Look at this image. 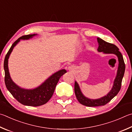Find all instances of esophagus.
<instances>
[{
  "mask_svg": "<svg viewBox=\"0 0 132 132\" xmlns=\"http://www.w3.org/2000/svg\"><path fill=\"white\" fill-rule=\"evenodd\" d=\"M71 69H72V67H71V66H69L68 68L69 70H71Z\"/></svg>",
  "mask_w": 132,
  "mask_h": 132,
  "instance_id": "34e87169",
  "label": "esophagus"
}]
</instances>
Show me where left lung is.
Masks as SVG:
<instances>
[{
    "label": "left lung",
    "mask_w": 132,
    "mask_h": 132,
    "mask_svg": "<svg viewBox=\"0 0 132 132\" xmlns=\"http://www.w3.org/2000/svg\"><path fill=\"white\" fill-rule=\"evenodd\" d=\"M99 43V47L97 51L99 52H103L106 54H114L116 55L118 58L119 66L117 71V74L114 82V85L111 91L108 94L99 99L92 100L85 97L81 92L78 84L75 82L74 84V92L78 101L81 104L88 107H97L100 106H104L108 103L111 100L118 94L121 89L122 81L125 70V64L123 61V56L119 51V48L116 45L104 41L100 38H97Z\"/></svg>",
    "instance_id": "obj_1"
}]
</instances>
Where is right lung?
<instances>
[{
    "label": "right lung",
    "mask_w": 132,
    "mask_h": 132,
    "mask_svg": "<svg viewBox=\"0 0 132 132\" xmlns=\"http://www.w3.org/2000/svg\"><path fill=\"white\" fill-rule=\"evenodd\" d=\"M36 35H28L22 36L12 44L5 56L4 61V82L7 89L13 96L20 103L29 106H40L46 103L51 99L54 92L55 89L59 78L66 73V70L63 69L54 73L47 79L44 83L34 89H25L18 87L14 83L10 76L8 69V59L10 54L14 46L20 41L21 39H29Z\"/></svg>",
    "instance_id": "obj_1"
}]
</instances>
